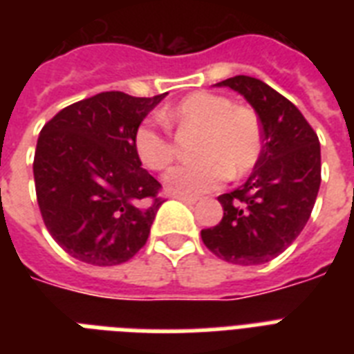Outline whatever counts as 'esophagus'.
Returning a JSON list of instances; mask_svg holds the SVG:
<instances>
[{"label": "esophagus", "mask_w": 354, "mask_h": 354, "mask_svg": "<svg viewBox=\"0 0 354 354\" xmlns=\"http://www.w3.org/2000/svg\"><path fill=\"white\" fill-rule=\"evenodd\" d=\"M178 200H182L183 204H189V205H193L198 202V198H194V196H176Z\"/></svg>", "instance_id": "34e87169"}]
</instances>
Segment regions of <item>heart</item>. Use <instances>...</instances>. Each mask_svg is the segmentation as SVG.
<instances>
[{
    "mask_svg": "<svg viewBox=\"0 0 354 354\" xmlns=\"http://www.w3.org/2000/svg\"><path fill=\"white\" fill-rule=\"evenodd\" d=\"M163 119L200 132L194 149L198 160L174 167L163 178V185L174 196H200L221 187L230 176H246L263 156V124L257 112L233 106L224 95L194 91L163 113ZM133 149L150 171H163L174 158L172 141L156 121L139 124Z\"/></svg>",
    "mask_w": 354,
    "mask_h": 354,
    "instance_id": "b5f03b06",
    "label": "heart"
}]
</instances>
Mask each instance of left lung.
Segmentation results:
<instances>
[{"instance_id":"1","label":"left lung","mask_w":354,"mask_h":354,"mask_svg":"<svg viewBox=\"0 0 354 354\" xmlns=\"http://www.w3.org/2000/svg\"><path fill=\"white\" fill-rule=\"evenodd\" d=\"M241 93L263 124V156L246 182L221 194L224 216L202 241L232 264H264L303 232L322 183L319 139L303 113L263 80L236 75L218 82Z\"/></svg>"}]
</instances>
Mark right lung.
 Listing matches in <instances>:
<instances>
[{"mask_svg": "<svg viewBox=\"0 0 354 354\" xmlns=\"http://www.w3.org/2000/svg\"><path fill=\"white\" fill-rule=\"evenodd\" d=\"M165 95L102 91L41 128L32 163L36 200L46 227L71 257L113 266L145 246L163 200L161 183L141 167L133 133Z\"/></svg>", "mask_w": 354, "mask_h": 354, "instance_id": "add662e5", "label": "right lung"}]
</instances>
